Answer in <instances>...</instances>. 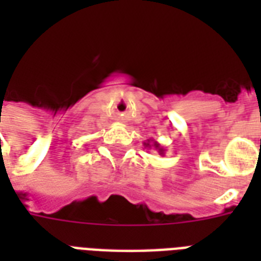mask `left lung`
Wrapping results in <instances>:
<instances>
[{
    "label": "left lung",
    "instance_id": "1",
    "mask_svg": "<svg viewBox=\"0 0 261 261\" xmlns=\"http://www.w3.org/2000/svg\"><path fill=\"white\" fill-rule=\"evenodd\" d=\"M143 146L147 147V150H150V149H153L154 151H157L160 155H165V149H164V146H161L157 141H154V139H147L146 142H143Z\"/></svg>",
    "mask_w": 261,
    "mask_h": 261
}]
</instances>
